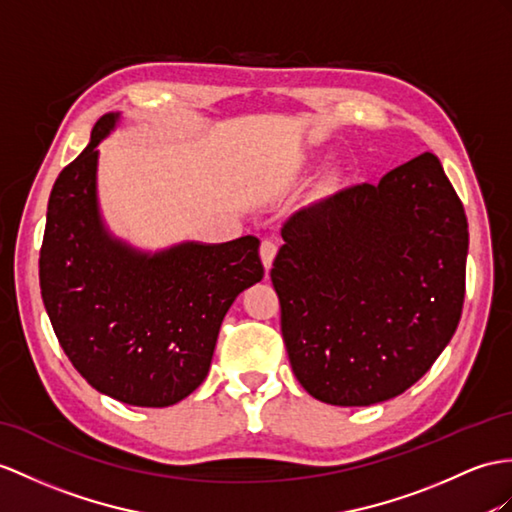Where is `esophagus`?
Wrapping results in <instances>:
<instances>
[{"instance_id": "34e87169", "label": "esophagus", "mask_w": 512, "mask_h": 512, "mask_svg": "<svg viewBox=\"0 0 512 512\" xmlns=\"http://www.w3.org/2000/svg\"><path fill=\"white\" fill-rule=\"evenodd\" d=\"M276 254H278V245L271 239H265L263 243H260V260H263L265 269H271V263H273V258H276Z\"/></svg>"}]
</instances>
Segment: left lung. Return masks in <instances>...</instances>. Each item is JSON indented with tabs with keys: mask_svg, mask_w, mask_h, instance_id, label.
I'll return each mask as SVG.
<instances>
[{
	"mask_svg": "<svg viewBox=\"0 0 512 512\" xmlns=\"http://www.w3.org/2000/svg\"><path fill=\"white\" fill-rule=\"evenodd\" d=\"M271 282L295 378L334 406L410 389L454 336L465 302L469 230L439 158L297 210Z\"/></svg>",
	"mask_w": 512,
	"mask_h": 512,
	"instance_id": "8db88e82",
	"label": "left lung"
}]
</instances>
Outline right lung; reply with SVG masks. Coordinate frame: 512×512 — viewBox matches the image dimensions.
Instances as JSON below:
<instances>
[{"label": "right lung", "instance_id": "1", "mask_svg": "<svg viewBox=\"0 0 512 512\" xmlns=\"http://www.w3.org/2000/svg\"><path fill=\"white\" fill-rule=\"evenodd\" d=\"M117 115L58 173L39 258L43 304L71 365L99 393L162 408L191 395L213 360L221 321L263 280L256 236L186 243L156 256L108 239L97 215V145Z\"/></svg>", "mask_w": 512, "mask_h": 512}]
</instances>
